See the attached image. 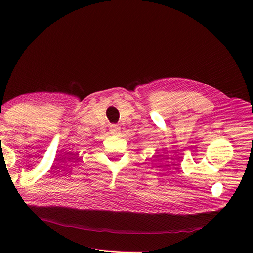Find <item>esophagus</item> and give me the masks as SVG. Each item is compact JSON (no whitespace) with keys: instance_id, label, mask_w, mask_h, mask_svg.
Returning <instances> with one entry per match:
<instances>
[{"instance_id":"esophagus-1","label":"esophagus","mask_w":253,"mask_h":253,"mask_svg":"<svg viewBox=\"0 0 253 253\" xmlns=\"http://www.w3.org/2000/svg\"><path fill=\"white\" fill-rule=\"evenodd\" d=\"M119 129H120V127L118 126H116V125H112L111 126H110V132H111V134H113V135H117V134H119Z\"/></svg>"}]
</instances>
